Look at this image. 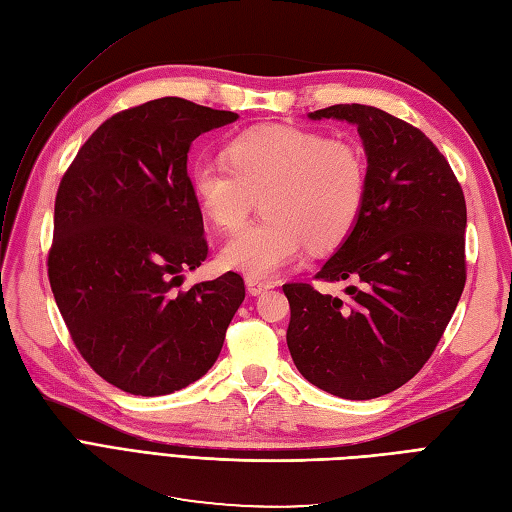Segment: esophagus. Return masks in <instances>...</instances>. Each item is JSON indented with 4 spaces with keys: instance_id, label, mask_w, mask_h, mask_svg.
Masks as SVG:
<instances>
[{
    "instance_id": "34e87169",
    "label": "esophagus",
    "mask_w": 512,
    "mask_h": 512,
    "mask_svg": "<svg viewBox=\"0 0 512 512\" xmlns=\"http://www.w3.org/2000/svg\"><path fill=\"white\" fill-rule=\"evenodd\" d=\"M245 286H247V290H250V294H254V297H256V294H262V292L275 288V282L262 280V277H250V275H247L245 277Z\"/></svg>"
}]
</instances>
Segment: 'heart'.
Instances as JSON below:
<instances>
[{"label":"heart","instance_id":"obj_1","mask_svg":"<svg viewBox=\"0 0 512 512\" xmlns=\"http://www.w3.org/2000/svg\"><path fill=\"white\" fill-rule=\"evenodd\" d=\"M224 164L190 170L194 203L222 230L239 228L262 198L265 220L235 232L220 252L222 265L269 277L297 260L305 245L322 252L342 243L359 220L367 166L348 138L265 126L226 147Z\"/></svg>","mask_w":512,"mask_h":512}]
</instances>
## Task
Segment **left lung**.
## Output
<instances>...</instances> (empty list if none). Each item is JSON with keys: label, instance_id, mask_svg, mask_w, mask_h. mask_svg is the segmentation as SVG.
I'll return each mask as SVG.
<instances>
[{"label": "left lung", "instance_id": "obj_1", "mask_svg": "<svg viewBox=\"0 0 512 512\" xmlns=\"http://www.w3.org/2000/svg\"><path fill=\"white\" fill-rule=\"evenodd\" d=\"M359 130L367 185L359 220L318 280H350L346 297L284 284L292 361L307 382L374 399L414 378L436 350L466 286V198L446 158L410 123L376 106L307 115Z\"/></svg>", "mask_w": 512, "mask_h": 512}]
</instances>
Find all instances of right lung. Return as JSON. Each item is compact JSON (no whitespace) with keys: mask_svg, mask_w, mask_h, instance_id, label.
Segmentation results:
<instances>
[{"mask_svg":"<svg viewBox=\"0 0 512 512\" xmlns=\"http://www.w3.org/2000/svg\"><path fill=\"white\" fill-rule=\"evenodd\" d=\"M239 115L160 98L106 119L59 183L49 282L74 346L117 389L156 397L203 378L245 299L243 277L175 290L207 258L188 151Z\"/></svg>","mask_w":512,"mask_h":512,"instance_id":"add662e5","label":"right lung"}]
</instances>
